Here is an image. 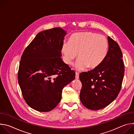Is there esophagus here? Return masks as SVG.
Listing matches in <instances>:
<instances>
[{
	"label": "esophagus",
	"instance_id": "obj_1",
	"mask_svg": "<svg viewBox=\"0 0 134 134\" xmlns=\"http://www.w3.org/2000/svg\"><path fill=\"white\" fill-rule=\"evenodd\" d=\"M75 78H76V79H79V72H76Z\"/></svg>",
	"mask_w": 134,
	"mask_h": 134
}]
</instances>
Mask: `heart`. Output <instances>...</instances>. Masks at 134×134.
Listing matches in <instances>:
<instances>
[{"instance_id":"1","label":"heart","mask_w":134,"mask_h":134,"mask_svg":"<svg viewBox=\"0 0 134 134\" xmlns=\"http://www.w3.org/2000/svg\"><path fill=\"white\" fill-rule=\"evenodd\" d=\"M108 42L106 37L91 32L76 33L64 42L62 52L64 63L71 65L77 57L79 59L74 67L76 70L82 71L88 67L94 69L99 66L108 53Z\"/></svg>"}]
</instances>
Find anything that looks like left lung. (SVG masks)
Wrapping results in <instances>:
<instances>
[{"label": "left lung", "instance_id": "obj_1", "mask_svg": "<svg viewBox=\"0 0 134 134\" xmlns=\"http://www.w3.org/2000/svg\"><path fill=\"white\" fill-rule=\"evenodd\" d=\"M109 49L104 60L98 67L80 74L82 84L80 100L92 110L103 109L116 99L121 90L125 67L118 44L108 36Z\"/></svg>", "mask_w": 134, "mask_h": 134}]
</instances>
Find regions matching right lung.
Here are the masks:
<instances>
[{
    "label": "right lung",
    "mask_w": 134,
    "mask_h": 134,
    "mask_svg": "<svg viewBox=\"0 0 134 134\" xmlns=\"http://www.w3.org/2000/svg\"><path fill=\"white\" fill-rule=\"evenodd\" d=\"M67 32L60 27L38 33L21 57L18 82L31 108L48 112L58 104L63 88L75 80V72L62 59Z\"/></svg>",
    "instance_id": "right-lung-1"
}]
</instances>
